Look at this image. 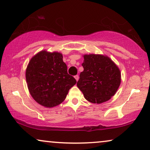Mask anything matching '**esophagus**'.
<instances>
[{
	"label": "esophagus",
	"mask_w": 150,
	"mask_h": 150,
	"mask_svg": "<svg viewBox=\"0 0 150 150\" xmlns=\"http://www.w3.org/2000/svg\"><path fill=\"white\" fill-rule=\"evenodd\" d=\"M74 78H75V79L76 80V81H79V75H76L75 76H74Z\"/></svg>",
	"instance_id": "esophagus-1"
}]
</instances>
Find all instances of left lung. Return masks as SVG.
Here are the masks:
<instances>
[{
	"label": "left lung",
	"mask_w": 150,
	"mask_h": 150,
	"mask_svg": "<svg viewBox=\"0 0 150 150\" xmlns=\"http://www.w3.org/2000/svg\"><path fill=\"white\" fill-rule=\"evenodd\" d=\"M77 87L91 103L101 104L115 94L121 83L120 69L109 57L85 54Z\"/></svg>",
	"instance_id": "1"
}]
</instances>
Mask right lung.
I'll list each match as a JSON object with an SVG mask.
<instances>
[{
	"label": "right lung",
	"mask_w": 150,
	"mask_h": 150,
	"mask_svg": "<svg viewBox=\"0 0 150 150\" xmlns=\"http://www.w3.org/2000/svg\"><path fill=\"white\" fill-rule=\"evenodd\" d=\"M28 91L35 101L51 108L64 101L71 87L76 83L67 73L61 53L42 50L32 57L26 70Z\"/></svg>",
	"instance_id": "right-lung-1"
}]
</instances>
